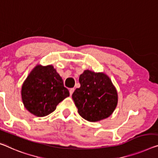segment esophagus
Returning <instances> with one entry per match:
<instances>
[{"instance_id": "1", "label": "esophagus", "mask_w": 158, "mask_h": 158, "mask_svg": "<svg viewBox=\"0 0 158 158\" xmlns=\"http://www.w3.org/2000/svg\"><path fill=\"white\" fill-rule=\"evenodd\" d=\"M74 90H75V89L74 88H71L69 89V92H70V94H71V95H72V94L73 93V92H74Z\"/></svg>"}]
</instances>
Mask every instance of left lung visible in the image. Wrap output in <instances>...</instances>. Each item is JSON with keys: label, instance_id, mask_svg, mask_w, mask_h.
Segmentation results:
<instances>
[{"label": "left lung", "instance_id": "1", "mask_svg": "<svg viewBox=\"0 0 158 158\" xmlns=\"http://www.w3.org/2000/svg\"><path fill=\"white\" fill-rule=\"evenodd\" d=\"M81 87L72 94L79 114L94 122L110 116L118 102L116 89L106 75L86 70L79 77Z\"/></svg>", "mask_w": 158, "mask_h": 158}]
</instances>
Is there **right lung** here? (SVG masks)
<instances>
[{"label":"right lung","instance_id":"add662e5","mask_svg":"<svg viewBox=\"0 0 158 158\" xmlns=\"http://www.w3.org/2000/svg\"><path fill=\"white\" fill-rule=\"evenodd\" d=\"M25 107L37 116L53 112L60 102L69 96V91L52 65H37L22 87Z\"/></svg>","mask_w":158,"mask_h":158}]
</instances>
